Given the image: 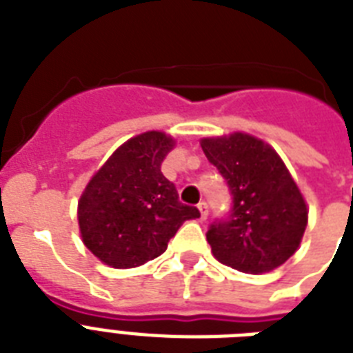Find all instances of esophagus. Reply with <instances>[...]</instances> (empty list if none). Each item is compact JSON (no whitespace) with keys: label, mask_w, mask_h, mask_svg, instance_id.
<instances>
[{"label":"esophagus","mask_w":353,"mask_h":353,"mask_svg":"<svg viewBox=\"0 0 353 353\" xmlns=\"http://www.w3.org/2000/svg\"><path fill=\"white\" fill-rule=\"evenodd\" d=\"M198 210H199V220L201 221L207 220V216H209V207H207L205 201H201V203L198 205Z\"/></svg>","instance_id":"34e87169"}]
</instances>
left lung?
I'll return each instance as SVG.
<instances>
[{"label": "left lung", "instance_id": "8db88e82", "mask_svg": "<svg viewBox=\"0 0 353 353\" xmlns=\"http://www.w3.org/2000/svg\"><path fill=\"white\" fill-rule=\"evenodd\" d=\"M199 144L232 194L231 218L207 232L214 258L251 274L280 268L301 247L307 225L306 199L282 157L243 132L203 137Z\"/></svg>", "mask_w": 353, "mask_h": 353}]
</instances>
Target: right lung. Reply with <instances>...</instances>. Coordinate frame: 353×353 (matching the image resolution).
<instances>
[{"label":"right lung","mask_w":353,"mask_h":353,"mask_svg":"<svg viewBox=\"0 0 353 353\" xmlns=\"http://www.w3.org/2000/svg\"><path fill=\"white\" fill-rule=\"evenodd\" d=\"M176 146L165 132L128 139L93 174L79 199L80 238L102 263L139 268L166 251L183 221L196 220V207L179 203L177 190L161 172Z\"/></svg>","instance_id":"add662e5"}]
</instances>
